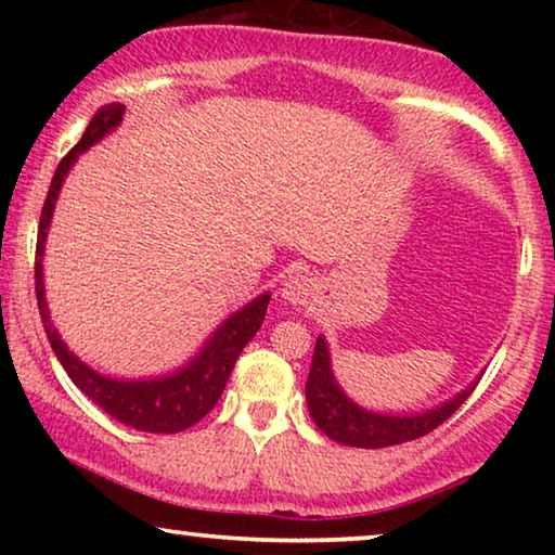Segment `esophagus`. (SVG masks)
<instances>
[{"instance_id": "34e87169", "label": "esophagus", "mask_w": 555, "mask_h": 555, "mask_svg": "<svg viewBox=\"0 0 555 555\" xmlns=\"http://www.w3.org/2000/svg\"><path fill=\"white\" fill-rule=\"evenodd\" d=\"M315 285L308 275H291L283 285V298L293 306H306V302L313 298Z\"/></svg>"}]
</instances>
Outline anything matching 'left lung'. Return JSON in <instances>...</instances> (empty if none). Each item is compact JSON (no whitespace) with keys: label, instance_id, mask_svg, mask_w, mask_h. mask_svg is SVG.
I'll list each match as a JSON object with an SVG mask.
<instances>
[{"label":"left lung","instance_id":"8db88e82","mask_svg":"<svg viewBox=\"0 0 555 555\" xmlns=\"http://www.w3.org/2000/svg\"><path fill=\"white\" fill-rule=\"evenodd\" d=\"M475 391V384L467 386L465 391L457 393L447 404L431 409L427 414L416 416H384L366 412V409L356 406L344 391L338 389L336 378L331 374L328 348L325 340L318 336L313 363H310V374L306 382V399L308 412L313 416L315 427L331 437L333 442L348 447H363V450H378V447H391L401 442H412L429 435L439 424H444L457 409L465 404L469 393Z\"/></svg>","mask_w":555,"mask_h":555}]
</instances>
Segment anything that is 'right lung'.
Listing matches in <instances>:
<instances>
[{
    "label": "right lung",
    "mask_w": 555,
    "mask_h": 555,
    "mask_svg": "<svg viewBox=\"0 0 555 555\" xmlns=\"http://www.w3.org/2000/svg\"><path fill=\"white\" fill-rule=\"evenodd\" d=\"M124 105L108 103L101 105L95 111V116L90 118V124L82 133V139L63 156V162L57 164L55 177L50 181L48 196H44L42 215H40V230H37V260H35V295L37 306H40V318L44 323V333L52 351L63 363L67 376L73 378V384L86 393L88 399L95 401V406H101L105 414H111L113 420H118L126 427L141 429V431H154V435H173V431H184L207 416L211 406L217 404V399L222 397L230 374L237 363L242 348H245L260 325L264 321V310H268L270 295H262L249 302L247 308H242L240 313H234L230 321L219 325L215 336L209 338V344L204 346V351L189 363L184 371L173 374L169 378H154V382H116V378H105L95 371H90L86 363H80L75 356L67 351V346L60 340L57 331L52 328L50 315H48V302H44L42 291V247H44V234H48L52 209H55V199L60 186H63L65 173L70 171L75 158L80 151L93 146L95 141H101L105 133L113 131L124 118Z\"/></svg>",
    "instance_id": "1"
}]
</instances>
